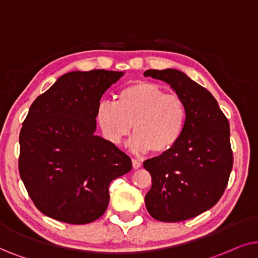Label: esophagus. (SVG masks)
<instances>
[{"label": "esophagus", "mask_w": 258, "mask_h": 258, "mask_svg": "<svg viewBox=\"0 0 258 258\" xmlns=\"http://www.w3.org/2000/svg\"><path fill=\"white\" fill-rule=\"evenodd\" d=\"M132 166H133V169L137 170V169H139V167H142V163L137 159H132Z\"/></svg>", "instance_id": "34e87169"}]
</instances>
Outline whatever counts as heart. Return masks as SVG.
<instances>
[{
	"label": "heart",
	"instance_id": "obj_1",
	"mask_svg": "<svg viewBox=\"0 0 258 258\" xmlns=\"http://www.w3.org/2000/svg\"><path fill=\"white\" fill-rule=\"evenodd\" d=\"M97 120L106 138L120 144L133 131L136 151L154 154L170 152L183 136L187 120L184 99L166 93L160 85L138 81L126 86L116 95L115 104L102 101Z\"/></svg>",
	"mask_w": 258,
	"mask_h": 258
}]
</instances>
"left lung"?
Returning a JSON list of instances; mask_svg holds the SVG:
<instances>
[{"mask_svg": "<svg viewBox=\"0 0 258 258\" xmlns=\"http://www.w3.org/2000/svg\"><path fill=\"white\" fill-rule=\"evenodd\" d=\"M144 75L167 82L187 107L176 147L144 161L152 178L146 209L158 221H186L214 207L228 185L233 165L228 118L210 92L183 72L149 70Z\"/></svg>", "mask_w": 258, "mask_h": 258, "instance_id": "8db88e82", "label": "left lung"}]
</instances>
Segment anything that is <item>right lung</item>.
<instances>
[{
    "label": "right lung",
    "mask_w": 258,
    "mask_h": 258,
    "mask_svg": "<svg viewBox=\"0 0 258 258\" xmlns=\"http://www.w3.org/2000/svg\"><path fill=\"white\" fill-rule=\"evenodd\" d=\"M121 72H71L30 106L20 131L19 172L35 207L70 224L97 221L108 207L111 181L131 158L95 136L100 99Z\"/></svg>",
    "instance_id": "1"
}]
</instances>
